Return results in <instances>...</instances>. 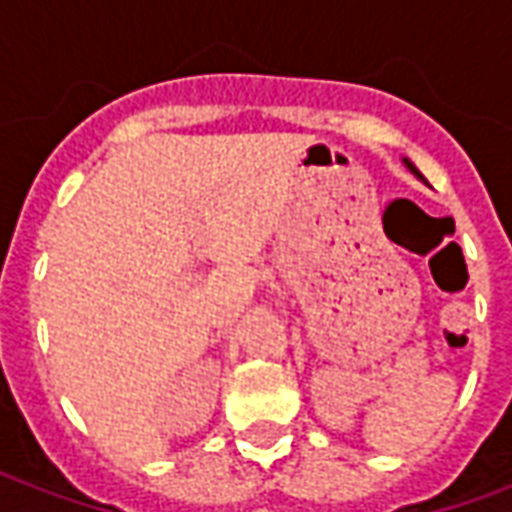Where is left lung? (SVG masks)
I'll list each match as a JSON object with an SVG mask.
<instances>
[{"label": "left lung", "mask_w": 512, "mask_h": 512, "mask_svg": "<svg viewBox=\"0 0 512 512\" xmlns=\"http://www.w3.org/2000/svg\"><path fill=\"white\" fill-rule=\"evenodd\" d=\"M403 164H406V167H408V169H411V172H414V175H417V178H419V180H425V178H422V172H419V169H417V167H414V164H411V161H408V158H403Z\"/></svg>", "instance_id": "1"}]
</instances>
